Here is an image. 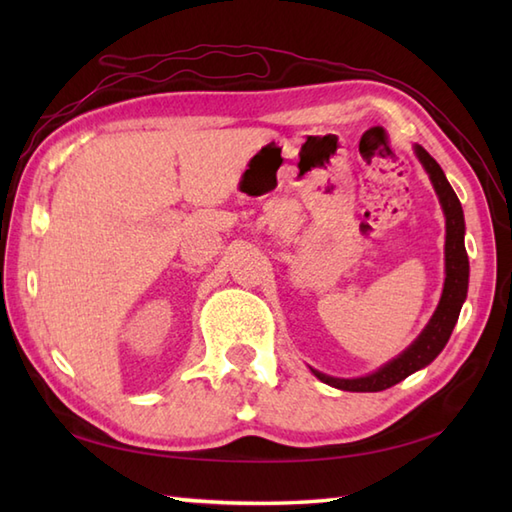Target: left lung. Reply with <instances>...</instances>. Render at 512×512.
Returning <instances> with one entry per match:
<instances>
[{
	"label": "left lung",
	"instance_id": "left-lung-1",
	"mask_svg": "<svg viewBox=\"0 0 512 512\" xmlns=\"http://www.w3.org/2000/svg\"><path fill=\"white\" fill-rule=\"evenodd\" d=\"M413 154L420 160V165L427 171V176L436 189V195L442 206L444 220H447V242H444V288L436 312L424 325L420 336L413 341L405 352L391 358L389 363L378 367L376 372L358 378H336L312 369V374L325 385L343 389V391H383L394 387L400 380H405L418 369L427 367L436 358L458 323L462 303L466 301V290H469V255L464 248V211L458 195L451 189V184L444 176V171L436 160L429 156V151L413 145Z\"/></svg>",
	"mask_w": 512,
	"mask_h": 512
}]
</instances>
